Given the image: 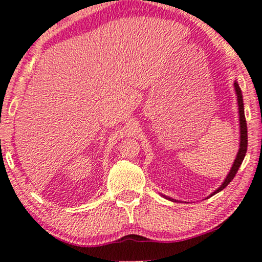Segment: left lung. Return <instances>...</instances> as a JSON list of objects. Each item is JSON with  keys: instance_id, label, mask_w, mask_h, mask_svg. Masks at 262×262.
<instances>
[{"instance_id": "left-lung-1", "label": "left lung", "mask_w": 262, "mask_h": 262, "mask_svg": "<svg viewBox=\"0 0 262 262\" xmlns=\"http://www.w3.org/2000/svg\"><path fill=\"white\" fill-rule=\"evenodd\" d=\"M234 89H235V92H236V98H237V106H238V116H240V118H238V122H240V147H238V152L236 155V158H235L234 161V164L232 166V169H230V171L228 175H227L226 180L223 181V183L220 185V188L216 189V190L213 192V194H210V196H213L215 194H217L221 190H223L227 185H228L230 182H232L233 178L236 175L238 168H240L242 161H244V158L246 156V152H247V123H246V118H245V108H244V99H242V92H241V89L240 86L236 81H234ZM165 199L168 200H171V201H175L176 200H172L170 199L168 196H164Z\"/></svg>"}]
</instances>
